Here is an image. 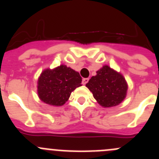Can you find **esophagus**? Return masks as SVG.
I'll use <instances>...</instances> for the list:
<instances>
[{
    "instance_id": "obj_1",
    "label": "esophagus",
    "mask_w": 159,
    "mask_h": 159,
    "mask_svg": "<svg viewBox=\"0 0 159 159\" xmlns=\"http://www.w3.org/2000/svg\"><path fill=\"white\" fill-rule=\"evenodd\" d=\"M88 81H89V79H88V78H84V79H83L82 83H83V84H84V85H85V84H88Z\"/></svg>"
}]
</instances>
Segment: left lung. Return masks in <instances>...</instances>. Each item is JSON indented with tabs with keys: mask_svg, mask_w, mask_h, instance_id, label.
<instances>
[{
	"mask_svg": "<svg viewBox=\"0 0 159 159\" xmlns=\"http://www.w3.org/2000/svg\"><path fill=\"white\" fill-rule=\"evenodd\" d=\"M86 87L101 106L111 107L119 105L126 97L127 85L120 73L116 72L108 66H103L96 71Z\"/></svg>",
	"mask_w": 159,
	"mask_h": 159,
	"instance_id": "8db88e82",
	"label": "left lung"
}]
</instances>
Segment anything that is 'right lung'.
I'll use <instances>...</instances> for the list:
<instances>
[{
    "label": "right lung",
    "instance_id": "obj_1",
    "mask_svg": "<svg viewBox=\"0 0 159 159\" xmlns=\"http://www.w3.org/2000/svg\"><path fill=\"white\" fill-rule=\"evenodd\" d=\"M80 73L65 65L53 70L47 69L38 80V95L45 103L52 106H62L73 92L81 86Z\"/></svg>",
    "mask_w": 159,
    "mask_h": 159
}]
</instances>
